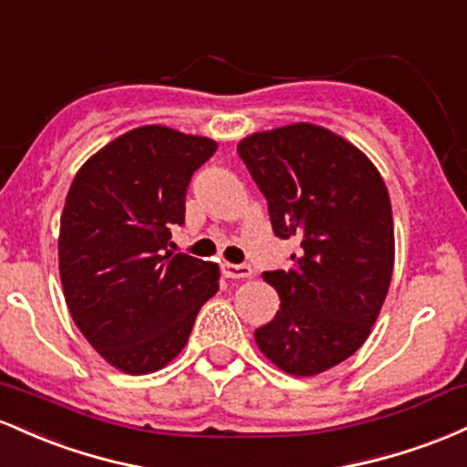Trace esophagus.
Instances as JSON below:
<instances>
[{
    "label": "esophagus",
    "instance_id": "34e87169",
    "mask_svg": "<svg viewBox=\"0 0 467 467\" xmlns=\"http://www.w3.org/2000/svg\"><path fill=\"white\" fill-rule=\"evenodd\" d=\"M220 269H223L224 277H238V280L240 277H251V274H254L249 265H232V262H223Z\"/></svg>",
    "mask_w": 467,
    "mask_h": 467
}]
</instances>
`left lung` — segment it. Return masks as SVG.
I'll use <instances>...</instances> for the list:
<instances>
[{
  "label": "left lung",
  "mask_w": 467,
  "mask_h": 467,
  "mask_svg": "<svg viewBox=\"0 0 467 467\" xmlns=\"http://www.w3.org/2000/svg\"><path fill=\"white\" fill-rule=\"evenodd\" d=\"M238 156L274 234L302 247L291 269L262 274L280 311L255 342L285 373H324L366 342L389 293L395 232L384 178L355 145L311 123L251 134Z\"/></svg>",
  "instance_id": "left-lung-1"
}]
</instances>
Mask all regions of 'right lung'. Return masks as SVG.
I'll use <instances>...</instances> for the list:
<instances>
[{"mask_svg": "<svg viewBox=\"0 0 467 467\" xmlns=\"http://www.w3.org/2000/svg\"><path fill=\"white\" fill-rule=\"evenodd\" d=\"M216 143L163 125L130 130L77 171L59 229V274L78 331L130 375L163 368L218 291V265L171 254L193 171Z\"/></svg>", "mask_w": 467, "mask_h": 467, "instance_id": "add662e5", "label": "right lung"}]
</instances>
